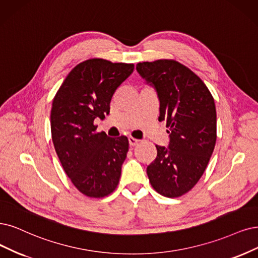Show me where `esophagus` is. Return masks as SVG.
Returning a JSON list of instances; mask_svg holds the SVG:
<instances>
[{
  "mask_svg": "<svg viewBox=\"0 0 258 258\" xmlns=\"http://www.w3.org/2000/svg\"><path fill=\"white\" fill-rule=\"evenodd\" d=\"M138 142H139V140H138V139H135V138H133V137H128V144H130V146H131V147H135V146H137V145H138Z\"/></svg>",
  "mask_w": 258,
  "mask_h": 258,
  "instance_id": "obj_1",
  "label": "esophagus"
}]
</instances>
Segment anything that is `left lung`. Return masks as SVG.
<instances>
[{
    "label": "left lung",
    "mask_w": 258,
    "mask_h": 258,
    "mask_svg": "<svg viewBox=\"0 0 258 258\" xmlns=\"http://www.w3.org/2000/svg\"><path fill=\"white\" fill-rule=\"evenodd\" d=\"M136 70L159 100L158 121L169 128L168 148L156 146L147 168L151 185L168 198L185 195L201 178L217 139V113L206 85L175 60L139 62Z\"/></svg>",
    "instance_id": "8db88e82"
}]
</instances>
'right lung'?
Listing matches in <instances>:
<instances>
[{
    "instance_id": "add662e5",
    "label": "right lung",
    "mask_w": 258,
    "mask_h": 258,
    "mask_svg": "<svg viewBox=\"0 0 258 258\" xmlns=\"http://www.w3.org/2000/svg\"><path fill=\"white\" fill-rule=\"evenodd\" d=\"M134 64L93 58L79 63L57 91L51 110L54 148L66 174L80 191L103 198L116 189L128 151L125 136L97 133L93 121L109 113L119 86Z\"/></svg>"
}]
</instances>
